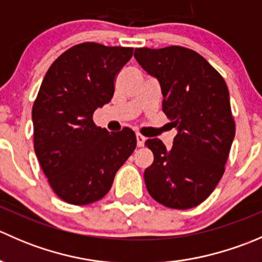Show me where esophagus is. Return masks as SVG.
<instances>
[{
  "label": "esophagus",
  "mask_w": 262,
  "mask_h": 262,
  "mask_svg": "<svg viewBox=\"0 0 262 262\" xmlns=\"http://www.w3.org/2000/svg\"><path fill=\"white\" fill-rule=\"evenodd\" d=\"M136 137H137V146H138V147H143L146 138H144V137L142 136V134H139V133H137Z\"/></svg>",
  "instance_id": "1"
}]
</instances>
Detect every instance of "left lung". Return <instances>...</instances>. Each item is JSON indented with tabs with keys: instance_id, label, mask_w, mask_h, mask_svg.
<instances>
[{
	"instance_id": "8db88e82",
	"label": "left lung",
	"mask_w": 262,
	"mask_h": 262,
	"mask_svg": "<svg viewBox=\"0 0 262 262\" xmlns=\"http://www.w3.org/2000/svg\"><path fill=\"white\" fill-rule=\"evenodd\" d=\"M137 62L162 90V112L178 129L167 149L147 139L153 163L144 171L150 196L172 209L204 202L224 173L236 133L226 81L199 53L184 47L136 48Z\"/></svg>"
}]
</instances>
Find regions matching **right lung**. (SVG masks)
Instances as JSON below:
<instances>
[{"mask_svg": "<svg viewBox=\"0 0 262 262\" xmlns=\"http://www.w3.org/2000/svg\"><path fill=\"white\" fill-rule=\"evenodd\" d=\"M132 55L133 48L77 44L53 62L41 82L33 105L34 149L53 191L68 204L104 198L136 149L132 129L109 133L92 120L113 99L116 75Z\"/></svg>", "mask_w": 262, "mask_h": 262, "instance_id": "add662e5", "label": "right lung"}]
</instances>
